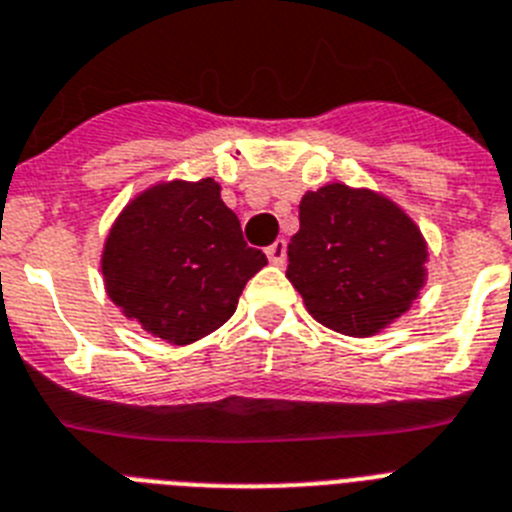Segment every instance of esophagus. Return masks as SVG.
I'll return each mask as SVG.
<instances>
[{"instance_id":"esophagus-1","label":"esophagus","mask_w":512,"mask_h":512,"mask_svg":"<svg viewBox=\"0 0 512 512\" xmlns=\"http://www.w3.org/2000/svg\"><path fill=\"white\" fill-rule=\"evenodd\" d=\"M265 255H268V260L273 265H283V263H286V239H276V242H273L268 249H265Z\"/></svg>"}]
</instances>
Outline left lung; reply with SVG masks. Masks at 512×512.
Segmentation results:
<instances>
[{
  "mask_svg": "<svg viewBox=\"0 0 512 512\" xmlns=\"http://www.w3.org/2000/svg\"><path fill=\"white\" fill-rule=\"evenodd\" d=\"M427 239L398 203L330 182L299 203L286 278L325 328L351 338L390 328L427 283Z\"/></svg>",
  "mask_w": 512,
  "mask_h": 512,
  "instance_id": "1",
  "label": "left lung"
}]
</instances>
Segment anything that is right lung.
Wrapping results in <instances>:
<instances>
[{"mask_svg":"<svg viewBox=\"0 0 512 512\" xmlns=\"http://www.w3.org/2000/svg\"><path fill=\"white\" fill-rule=\"evenodd\" d=\"M265 265L268 257L247 247L239 218L210 176L150 184L111 223L101 252L111 302L174 346L221 328Z\"/></svg>","mask_w":512,"mask_h":512,"instance_id":"1","label":"right lung"}]
</instances>
